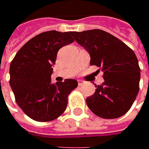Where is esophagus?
I'll return each instance as SVG.
<instances>
[{
  "label": "esophagus",
  "instance_id": "obj_1",
  "mask_svg": "<svg viewBox=\"0 0 149 149\" xmlns=\"http://www.w3.org/2000/svg\"><path fill=\"white\" fill-rule=\"evenodd\" d=\"M84 82L83 80H78V84H79V86H81V85H83L84 84Z\"/></svg>",
  "mask_w": 149,
  "mask_h": 149
}]
</instances>
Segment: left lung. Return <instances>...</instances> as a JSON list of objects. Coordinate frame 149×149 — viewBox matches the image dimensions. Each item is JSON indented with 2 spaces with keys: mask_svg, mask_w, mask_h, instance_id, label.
<instances>
[{
  "mask_svg": "<svg viewBox=\"0 0 149 149\" xmlns=\"http://www.w3.org/2000/svg\"><path fill=\"white\" fill-rule=\"evenodd\" d=\"M74 40L90 54V65L104 72V81L86 99L95 115L103 118L123 116L139 91L140 68L134 50L108 32L95 29L71 32Z\"/></svg>",
  "mask_w": 149,
  "mask_h": 149,
  "instance_id": "obj_1",
  "label": "left lung"
}]
</instances>
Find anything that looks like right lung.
Here are the masks:
<instances>
[{"label": "right lung", "instance_id": "add662e5", "mask_svg": "<svg viewBox=\"0 0 149 149\" xmlns=\"http://www.w3.org/2000/svg\"><path fill=\"white\" fill-rule=\"evenodd\" d=\"M74 40L71 32H43L27 41L11 61L10 85L15 102L32 119L52 121L66 109L68 96L78 82L66 79L52 84V66L59 49Z\"/></svg>", "mask_w": 149, "mask_h": 149}]
</instances>
